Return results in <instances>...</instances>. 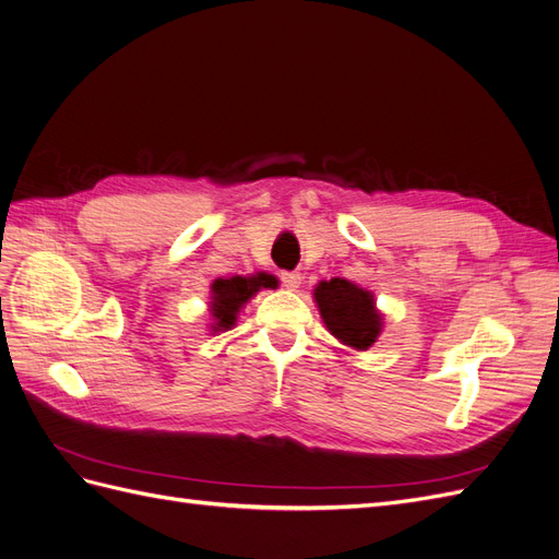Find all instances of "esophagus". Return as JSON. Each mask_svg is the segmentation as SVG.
Listing matches in <instances>:
<instances>
[{
    "label": "esophagus",
    "instance_id": "34e87169",
    "mask_svg": "<svg viewBox=\"0 0 559 559\" xmlns=\"http://www.w3.org/2000/svg\"><path fill=\"white\" fill-rule=\"evenodd\" d=\"M282 277V284L286 286V289H298V286H300V273H296V270H284V273L280 275Z\"/></svg>",
    "mask_w": 559,
    "mask_h": 559
}]
</instances>
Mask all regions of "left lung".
Listing matches in <instances>:
<instances>
[{"mask_svg": "<svg viewBox=\"0 0 559 559\" xmlns=\"http://www.w3.org/2000/svg\"><path fill=\"white\" fill-rule=\"evenodd\" d=\"M314 302L326 329L337 341L354 349H368L382 331V314L376 298L349 280L333 277L314 286Z\"/></svg>", "mask_w": 559, "mask_h": 559, "instance_id": "8db88e82", "label": "left lung"}]
</instances>
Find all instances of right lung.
<instances>
[{
	"label": "right lung",
	"instance_id": "obj_1",
	"mask_svg": "<svg viewBox=\"0 0 559 559\" xmlns=\"http://www.w3.org/2000/svg\"><path fill=\"white\" fill-rule=\"evenodd\" d=\"M277 280L267 273H257L249 277H228V280H214L212 282V300H210V314H212V331H228L238 321V312L245 302L257 296L259 289H273Z\"/></svg>",
	"mask_w": 559,
	"mask_h": 559
}]
</instances>
